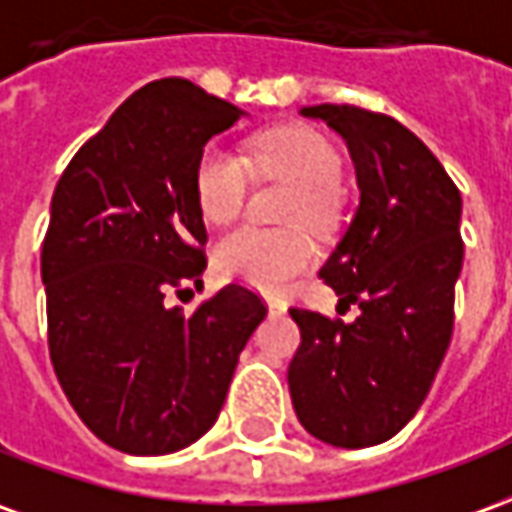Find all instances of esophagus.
<instances>
[{
	"label": "esophagus",
	"mask_w": 512,
	"mask_h": 512,
	"mask_svg": "<svg viewBox=\"0 0 512 512\" xmlns=\"http://www.w3.org/2000/svg\"><path fill=\"white\" fill-rule=\"evenodd\" d=\"M267 309H270V315H284L287 312V306L281 301H273V298H267Z\"/></svg>",
	"instance_id": "esophagus-1"
}]
</instances>
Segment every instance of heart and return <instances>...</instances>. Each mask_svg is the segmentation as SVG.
<instances>
[{
    "label": "heart",
    "mask_w": 512,
    "mask_h": 512,
    "mask_svg": "<svg viewBox=\"0 0 512 512\" xmlns=\"http://www.w3.org/2000/svg\"><path fill=\"white\" fill-rule=\"evenodd\" d=\"M262 175H278L298 186L290 206V220L320 225L331 217L334 186L340 178V155L334 144L306 125L267 130L250 142L248 161L242 155L209 147L195 169V197L203 220L228 225L239 217L250 186V168ZM315 259L312 239L287 228L267 231L245 225L222 239L214 250V264L225 278L250 284L256 290L278 292L303 273Z\"/></svg>",
    "instance_id": "heart-1"
}]
</instances>
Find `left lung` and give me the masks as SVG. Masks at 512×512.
Listing matches in <instances>:
<instances>
[{
	"mask_svg": "<svg viewBox=\"0 0 512 512\" xmlns=\"http://www.w3.org/2000/svg\"><path fill=\"white\" fill-rule=\"evenodd\" d=\"M348 144L359 206L320 278L354 303V323L290 309L301 345L290 396L309 435L365 449L410 424L435 382L454 329L463 270V197L446 169L393 116L357 105H309Z\"/></svg>",
	"mask_w": 512,
	"mask_h": 512,
	"instance_id": "obj_1",
	"label": "left lung"
}]
</instances>
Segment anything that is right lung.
Returning a JSON list of instances; mask_svg holds the SVG:
<instances>
[{
	"label": "right lung",
	"instance_id": "obj_1",
	"mask_svg": "<svg viewBox=\"0 0 512 512\" xmlns=\"http://www.w3.org/2000/svg\"><path fill=\"white\" fill-rule=\"evenodd\" d=\"M242 114L181 77L147 83L55 186L41 248L49 357L80 421L125 454H172L203 438L267 315L239 284L192 315L167 303L203 287L209 236L195 169Z\"/></svg>",
	"mask_w": 512,
	"mask_h": 512
}]
</instances>
